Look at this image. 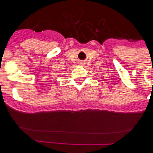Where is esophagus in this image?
Wrapping results in <instances>:
<instances>
[{
	"label": "esophagus",
	"instance_id": "esophagus-1",
	"mask_svg": "<svg viewBox=\"0 0 153 153\" xmlns=\"http://www.w3.org/2000/svg\"><path fill=\"white\" fill-rule=\"evenodd\" d=\"M80 64H81V65H83L84 63H83V62H81V63H80Z\"/></svg>",
	"mask_w": 153,
	"mask_h": 153
}]
</instances>
